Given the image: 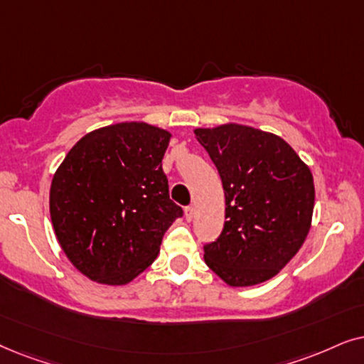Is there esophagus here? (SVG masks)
I'll list each match as a JSON object with an SVG mask.
<instances>
[{"mask_svg":"<svg viewBox=\"0 0 364 364\" xmlns=\"http://www.w3.org/2000/svg\"><path fill=\"white\" fill-rule=\"evenodd\" d=\"M185 216H186L188 221H191L193 218H195V208H193V206H186V208H185Z\"/></svg>","mask_w":364,"mask_h":364,"instance_id":"34e87169","label":"esophagus"}]
</instances>
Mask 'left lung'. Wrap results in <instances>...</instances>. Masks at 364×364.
I'll return each instance as SVG.
<instances>
[{
	"label": "left lung",
	"instance_id": "1",
	"mask_svg": "<svg viewBox=\"0 0 364 364\" xmlns=\"http://www.w3.org/2000/svg\"><path fill=\"white\" fill-rule=\"evenodd\" d=\"M226 198L221 235L205 261L230 287L273 278L306 240L314 208L309 168L279 136L241 124L196 129Z\"/></svg>",
	"mask_w": 364,
	"mask_h": 364
}]
</instances>
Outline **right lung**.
Wrapping results in <instances>:
<instances>
[{"label":"right lung","instance_id":"1","mask_svg":"<svg viewBox=\"0 0 364 364\" xmlns=\"http://www.w3.org/2000/svg\"><path fill=\"white\" fill-rule=\"evenodd\" d=\"M169 138L144 123L106 126L81 138L58 168L50 191L53 228L71 263L93 281L136 278L183 216L161 168Z\"/></svg>","mask_w":364,"mask_h":364}]
</instances>
